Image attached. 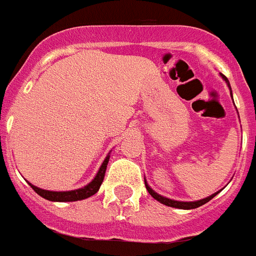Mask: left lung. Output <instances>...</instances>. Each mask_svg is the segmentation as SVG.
I'll return each mask as SVG.
<instances>
[{"instance_id": "1", "label": "left lung", "mask_w": 256, "mask_h": 256, "mask_svg": "<svg viewBox=\"0 0 256 256\" xmlns=\"http://www.w3.org/2000/svg\"><path fill=\"white\" fill-rule=\"evenodd\" d=\"M220 76H222V78L224 79L226 83H227L228 87H230V82H228L227 76H224L223 74H220ZM230 96H232V91H230ZM144 186H146V190L148 191V194H150V195L152 196L155 200H158L159 202H162V204L166 205V206H170V208H177V209H186V210L195 209V208H198V206H201V205L206 204L208 201H210L212 198H214V196H216L219 194V191H218V192H216V194H212V195L208 196V198H202V200H198V201H177V200H172V198H164V196L159 195V194H156V192L154 191L150 186H148V182H146V180H144Z\"/></svg>"}]
</instances>
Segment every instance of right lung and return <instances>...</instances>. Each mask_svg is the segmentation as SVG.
I'll return each instance as SVG.
<instances>
[{
	"label": "right lung",
	"instance_id": "right-lung-1",
	"mask_svg": "<svg viewBox=\"0 0 256 256\" xmlns=\"http://www.w3.org/2000/svg\"><path fill=\"white\" fill-rule=\"evenodd\" d=\"M108 159H110V154L105 158L104 162L101 164L100 169L97 172L96 177L88 183L87 186L82 187V188L73 190V191H48V190H42L38 188V187L33 186L32 183H29V186L37 192L38 195L42 196L44 198L50 201H58V202H65V201H79L84 200L87 198H91L92 195H94L98 190H100L101 183H102L104 177H105L106 166H108Z\"/></svg>",
	"mask_w": 256,
	"mask_h": 256
}]
</instances>
